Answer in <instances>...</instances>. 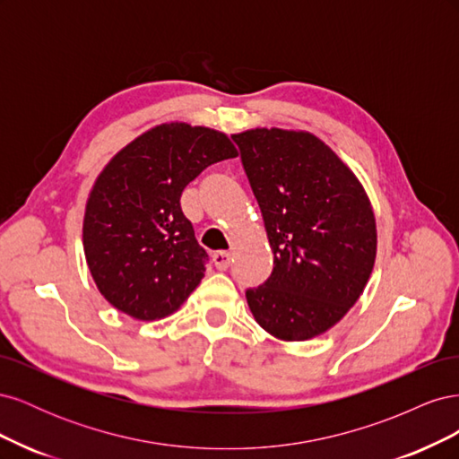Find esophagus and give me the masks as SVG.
I'll return each instance as SVG.
<instances>
[{"mask_svg": "<svg viewBox=\"0 0 459 459\" xmlns=\"http://www.w3.org/2000/svg\"><path fill=\"white\" fill-rule=\"evenodd\" d=\"M212 262L218 270H228L231 264V255L228 251H218L212 255Z\"/></svg>", "mask_w": 459, "mask_h": 459, "instance_id": "1", "label": "esophagus"}]
</instances>
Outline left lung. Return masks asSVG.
I'll use <instances>...</instances> for the list:
<instances>
[{
    "label": "left lung",
    "mask_w": 459,
    "mask_h": 459,
    "mask_svg": "<svg viewBox=\"0 0 459 459\" xmlns=\"http://www.w3.org/2000/svg\"><path fill=\"white\" fill-rule=\"evenodd\" d=\"M273 253L266 281L247 289L256 322L283 341L335 325L369 280L377 231L364 187L308 132L256 128L233 135Z\"/></svg>",
    "instance_id": "left-lung-1"
}]
</instances>
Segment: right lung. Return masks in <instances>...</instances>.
I'll return each mask as SVG.
<instances>
[{
  "label": "right lung",
  "mask_w": 459,
  "mask_h": 459,
  "mask_svg": "<svg viewBox=\"0 0 459 459\" xmlns=\"http://www.w3.org/2000/svg\"><path fill=\"white\" fill-rule=\"evenodd\" d=\"M238 157L226 134L160 124L124 147L97 178L84 216V253L93 281L135 319L176 312L193 293L208 255L179 197L208 166Z\"/></svg>",
  "instance_id": "1"
}]
</instances>
